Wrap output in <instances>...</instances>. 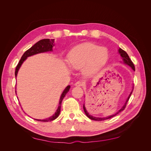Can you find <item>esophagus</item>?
Masks as SVG:
<instances>
[{"mask_svg": "<svg viewBox=\"0 0 151 151\" xmlns=\"http://www.w3.org/2000/svg\"><path fill=\"white\" fill-rule=\"evenodd\" d=\"M83 85V83L81 81H77L75 83V86H77V87H81Z\"/></svg>", "mask_w": 151, "mask_h": 151, "instance_id": "1", "label": "esophagus"}]
</instances>
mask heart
Returning a JSON list of instances; mask_svg holds the SVG:
<instances>
[{"instance_id": "b5f03b06", "label": "heart", "mask_w": 151, "mask_h": 151, "mask_svg": "<svg viewBox=\"0 0 151 151\" xmlns=\"http://www.w3.org/2000/svg\"><path fill=\"white\" fill-rule=\"evenodd\" d=\"M108 52L106 48L91 43L78 45L68 54V63L74 69L83 68L86 74L96 72L106 62Z\"/></svg>"}]
</instances>
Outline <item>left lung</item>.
I'll use <instances>...</instances> for the list:
<instances>
[{
	"instance_id": "obj_1",
	"label": "left lung",
	"mask_w": 151,
	"mask_h": 151,
	"mask_svg": "<svg viewBox=\"0 0 151 151\" xmlns=\"http://www.w3.org/2000/svg\"><path fill=\"white\" fill-rule=\"evenodd\" d=\"M118 52H119V53L120 54V55H121V57H122V59H123V62H124V63H125V64H127V65H129V66L132 68V69H133L134 70H135V66H134V64L133 63V62H132L131 59L130 58L129 56L128 55V54L127 53V52H125L124 50H122V49L120 48H119V50H118ZM133 90H134V86H133V89H132V92L130 93V95L129 96V97H128V98H127V101H126L125 103L124 104V105H123V107L120 109L119 111H118L115 114H114V115H111V116H108V117H104V118H98V117L93 116H91V115H89V113H88V111H87L86 109V108H85V106H84V105H83V108H84V112H85V113H86V116H88L89 118H90L91 120H96V121H103V120H107V119H109V118H112V117H113V116H116V115H118V114L120 112L122 111L123 110H124V109H125V107H126V106H127V103L128 101H129V98H130V96H131L132 92H133Z\"/></svg>"
}]
</instances>
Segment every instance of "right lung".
<instances>
[{
    "mask_svg": "<svg viewBox=\"0 0 151 151\" xmlns=\"http://www.w3.org/2000/svg\"><path fill=\"white\" fill-rule=\"evenodd\" d=\"M53 46H54V39H51V40L43 39V40H40L39 42L35 43L33 47H31L29 49H28L27 51H26L24 52V53L22 55V56L21 58V60H19L17 65L16 66V70H15L16 77H17L18 70H19V68L21 67L22 63L24 62V61L27 58H28V57L33 55L37 54V53L47 52H50V51L51 52V51H52V48ZM70 88V86H67L66 87V88L64 89V91H63V93L61 94V96L60 98V101H59V104H58L59 106L58 107V109H57L56 112L55 113V114L53 116L47 118V119H45V120H38V119H35V120L40 121V122H50V121H53L55 119H56V118L58 116L59 114H60V108H61V104H62V100H63V98L65 97L66 94L68 92V91H69Z\"/></svg>",
    "mask_w": 151,
    "mask_h": 151,
    "instance_id": "obj_1",
    "label": "right lung"
}]
</instances>
